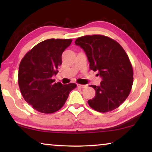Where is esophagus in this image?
I'll use <instances>...</instances> for the list:
<instances>
[{
	"mask_svg": "<svg viewBox=\"0 0 152 152\" xmlns=\"http://www.w3.org/2000/svg\"><path fill=\"white\" fill-rule=\"evenodd\" d=\"M77 86L80 87V88H86V85H83V84H77Z\"/></svg>",
	"mask_w": 152,
	"mask_h": 152,
	"instance_id": "1",
	"label": "esophagus"
}]
</instances>
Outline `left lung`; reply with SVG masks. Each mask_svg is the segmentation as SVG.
Wrapping results in <instances>:
<instances>
[{
  "label": "left lung",
  "mask_w": 152,
  "mask_h": 152,
  "mask_svg": "<svg viewBox=\"0 0 152 152\" xmlns=\"http://www.w3.org/2000/svg\"><path fill=\"white\" fill-rule=\"evenodd\" d=\"M76 45L84 50L90 69L97 71L100 85H91L95 96L88 103L95 111H113L126 99L134 80L132 66L126 52L113 39L103 35H87L77 39Z\"/></svg>",
  "instance_id": "left-lung-1"
}]
</instances>
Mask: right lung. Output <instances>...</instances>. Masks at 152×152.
Masks as SVG:
<instances>
[{
	"label": "right lung",
	"mask_w": 152,
	"mask_h": 152,
	"mask_svg": "<svg viewBox=\"0 0 152 152\" xmlns=\"http://www.w3.org/2000/svg\"><path fill=\"white\" fill-rule=\"evenodd\" d=\"M71 42V39H59L41 41L20 61L18 77L20 92L25 100L41 113L59 110L76 87L74 83L64 85L53 80L62 63V53Z\"/></svg>",
	"instance_id": "1"
}]
</instances>
